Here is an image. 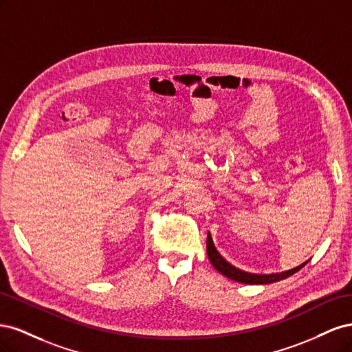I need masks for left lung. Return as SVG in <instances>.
Masks as SVG:
<instances>
[{"mask_svg": "<svg viewBox=\"0 0 352 352\" xmlns=\"http://www.w3.org/2000/svg\"><path fill=\"white\" fill-rule=\"evenodd\" d=\"M207 255L211 261V264L214 265V269L219 270L223 276L226 278L235 280V282H241V283H247V285H267V283H273V282H279L283 280L286 278H289L294 273H296L298 270H301L307 263H302L298 267L287 270V272H282V273H273V274H252V273H247L243 270H239L236 267H233L232 264H229L225 258L221 257L219 254V251L216 250L214 243H212L211 235L208 233L207 236Z\"/></svg>", "mask_w": 352, "mask_h": 352, "instance_id": "8db88e82", "label": "left lung"}]
</instances>
